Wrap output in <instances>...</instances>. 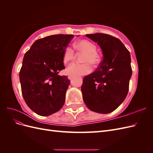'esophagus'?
<instances>
[{"mask_svg":"<svg viewBox=\"0 0 153 153\" xmlns=\"http://www.w3.org/2000/svg\"><path fill=\"white\" fill-rule=\"evenodd\" d=\"M73 78V76H72V75H69L68 76V79L69 80H72Z\"/></svg>","mask_w":153,"mask_h":153,"instance_id":"34e87169","label":"esophagus"}]
</instances>
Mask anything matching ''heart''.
Listing matches in <instances>:
<instances>
[{
	"label": "heart",
	"instance_id": "obj_1",
	"mask_svg": "<svg viewBox=\"0 0 153 153\" xmlns=\"http://www.w3.org/2000/svg\"><path fill=\"white\" fill-rule=\"evenodd\" d=\"M74 47L78 52L85 53L82 58L84 63L74 62L71 64L66 69L67 73L73 76L89 74L92 69L91 64L96 66L100 62L101 57L96 52V45L88 39H81L74 44ZM75 50L71 47H67L63 52L62 61L64 63H68L73 61L75 58Z\"/></svg>",
	"mask_w": 153,
	"mask_h": 153
}]
</instances>
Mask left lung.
I'll use <instances>...</instances> for the list:
<instances>
[{"instance_id":"obj_1","label":"left lung","mask_w":153,"mask_h":153,"mask_svg":"<svg viewBox=\"0 0 153 153\" xmlns=\"http://www.w3.org/2000/svg\"><path fill=\"white\" fill-rule=\"evenodd\" d=\"M98 43L103 59L93 73L84 76L81 90L88 108L95 112H113L126 98L131 76L130 53L118 38L103 33L86 34Z\"/></svg>"}]
</instances>
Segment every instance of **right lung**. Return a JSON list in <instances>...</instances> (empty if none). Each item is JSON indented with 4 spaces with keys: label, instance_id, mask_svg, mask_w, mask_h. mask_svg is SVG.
I'll use <instances>...</instances> for the list:
<instances>
[{
    "label": "right lung",
    "instance_id": "add662e5",
    "mask_svg": "<svg viewBox=\"0 0 153 153\" xmlns=\"http://www.w3.org/2000/svg\"><path fill=\"white\" fill-rule=\"evenodd\" d=\"M73 38V34L45 37L25 53L20 71L22 93L27 106L41 116L57 112L65 102L70 80L58 74L65 69L63 52Z\"/></svg>",
    "mask_w": 153,
    "mask_h": 153
}]
</instances>
